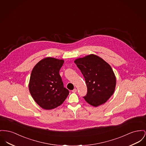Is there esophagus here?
Returning a JSON list of instances; mask_svg holds the SVG:
<instances>
[{
    "label": "esophagus",
    "instance_id": "esophagus-1",
    "mask_svg": "<svg viewBox=\"0 0 146 146\" xmlns=\"http://www.w3.org/2000/svg\"><path fill=\"white\" fill-rule=\"evenodd\" d=\"M72 92L73 93H76L77 92V89H74L73 90H72Z\"/></svg>",
    "mask_w": 146,
    "mask_h": 146
}]
</instances>
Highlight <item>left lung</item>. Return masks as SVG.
<instances>
[{
	"instance_id": "obj_1",
	"label": "left lung",
	"mask_w": 146,
	"mask_h": 146,
	"mask_svg": "<svg viewBox=\"0 0 146 146\" xmlns=\"http://www.w3.org/2000/svg\"><path fill=\"white\" fill-rule=\"evenodd\" d=\"M74 63L86 80L87 94L84 98L86 102L94 107L106 103L113 94L116 84L110 64L94 54L78 58Z\"/></svg>"
}]
</instances>
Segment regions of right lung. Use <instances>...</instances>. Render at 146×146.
I'll return each mask as SVG.
<instances>
[{"label":"right lung","instance_id":"right-lung-1","mask_svg":"<svg viewBox=\"0 0 146 146\" xmlns=\"http://www.w3.org/2000/svg\"><path fill=\"white\" fill-rule=\"evenodd\" d=\"M63 60L46 57L39 61L31 72L29 89L35 102L45 110L60 105L69 94L59 74Z\"/></svg>","mask_w":146,"mask_h":146}]
</instances>
